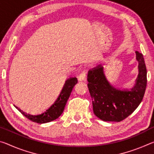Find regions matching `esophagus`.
Returning <instances> with one entry per match:
<instances>
[{"label":"esophagus","instance_id":"34e87169","mask_svg":"<svg viewBox=\"0 0 154 154\" xmlns=\"http://www.w3.org/2000/svg\"><path fill=\"white\" fill-rule=\"evenodd\" d=\"M87 70H85L83 71L82 73H81L79 75V79L80 81H85L86 80V77H87Z\"/></svg>","mask_w":154,"mask_h":154}]
</instances>
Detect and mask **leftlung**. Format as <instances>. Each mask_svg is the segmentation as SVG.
Wrapping results in <instances>:
<instances>
[{"label": "left lung", "mask_w": 154, "mask_h": 154, "mask_svg": "<svg viewBox=\"0 0 154 154\" xmlns=\"http://www.w3.org/2000/svg\"><path fill=\"white\" fill-rule=\"evenodd\" d=\"M139 75L131 90H120L110 84L101 65L88 71V89L92 98L93 111L105 122H120L128 117L143 100L147 86V69L142 54L136 51Z\"/></svg>", "instance_id": "1"}]
</instances>
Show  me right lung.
Returning <instances> with one entry per match:
<instances>
[{
	"instance_id": "1",
	"label": "right lung",
	"mask_w": 154,
	"mask_h": 154,
	"mask_svg": "<svg viewBox=\"0 0 154 154\" xmlns=\"http://www.w3.org/2000/svg\"><path fill=\"white\" fill-rule=\"evenodd\" d=\"M77 79L76 77H72L67 79L64 83V85L63 88H62L60 94L59 95L56 102L48 110H46V111L41 115L32 116V115L27 114L22 110H20V109L16 107L19 110L21 113L24 115L26 118L33 122H36V123L38 124H44L55 120L56 119L58 118L60 116V115L63 112L68 99H69L70 95H71L72 88L77 84Z\"/></svg>"
}]
</instances>
